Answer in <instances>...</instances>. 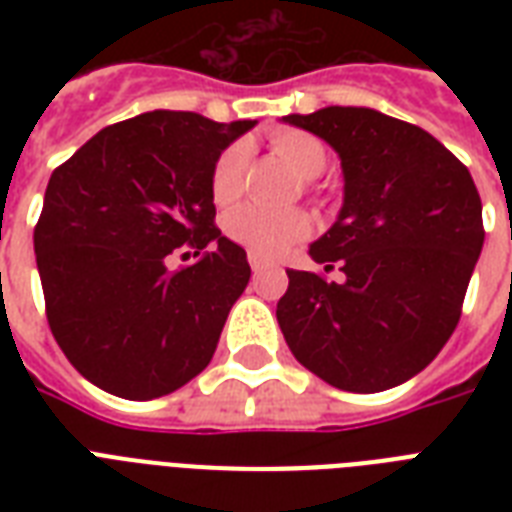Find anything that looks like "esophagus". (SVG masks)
<instances>
[{
  "label": "esophagus",
  "instance_id": "esophagus-1",
  "mask_svg": "<svg viewBox=\"0 0 512 512\" xmlns=\"http://www.w3.org/2000/svg\"><path fill=\"white\" fill-rule=\"evenodd\" d=\"M247 260H249V265H252V271H263L265 265H268V260H265L263 255H257V252H249Z\"/></svg>",
  "mask_w": 512,
  "mask_h": 512
}]
</instances>
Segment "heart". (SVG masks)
<instances>
[{
  "mask_svg": "<svg viewBox=\"0 0 512 512\" xmlns=\"http://www.w3.org/2000/svg\"><path fill=\"white\" fill-rule=\"evenodd\" d=\"M273 148L284 156L292 170L305 180L319 177L327 167V148L319 138L300 130H281L273 135ZM247 143H233L220 154L212 170V199L217 204H231L241 193L244 172H247ZM225 233L236 244L252 249L257 255H279L295 241L311 233V217L295 207H265V204H244L228 212L223 220Z\"/></svg>",
  "mask_w": 512,
  "mask_h": 512,
  "instance_id": "1",
  "label": "heart"
}]
</instances>
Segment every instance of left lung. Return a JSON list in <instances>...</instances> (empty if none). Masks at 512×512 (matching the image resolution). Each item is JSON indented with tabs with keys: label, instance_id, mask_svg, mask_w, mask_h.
<instances>
[{
	"label": "left lung",
	"instance_id": "obj_1",
	"mask_svg": "<svg viewBox=\"0 0 512 512\" xmlns=\"http://www.w3.org/2000/svg\"><path fill=\"white\" fill-rule=\"evenodd\" d=\"M284 124L340 156L342 207L308 247L324 271H287L276 319L305 369L350 393L412 380L452 337L484 247L468 167L430 132L374 108L329 106Z\"/></svg>",
	"mask_w": 512,
	"mask_h": 512
}]
</instances>
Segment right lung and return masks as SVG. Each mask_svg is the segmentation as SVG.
Listing matches in <instances>:
<instances>
[{
	"instance_id": "obj_1",
	"label": "right lung",
	"mask_w": 512,
	"mask_h": 512,
	"mask_svg": "<svg viewBox=\"0 0 512 512\" xmlns=\"http://www.w3.org/2000/svg\"><path fill=\"white\" fill-rule=\"evenodd\" d=\"M255 124L159 108L100 130L52 172L34 231L47 321L100 390L148 401L212 361L252 273L212 225V170ZM177 246L197 263L170 272Z\"/></svg>"
}]
</instances>
